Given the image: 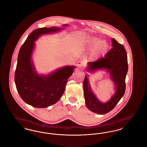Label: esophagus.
Returning a JSON list of instances; mask_svg holds the SVG:
<instances>
[{
  "label": "esophagus",
  "mask_w": 147,
  "mask_h": 147,
  "mask_svg": "<svg viewBox=\"0 0 147 147\" xmlns=\"http://www.w3.org/2000/svg\"><path fill=\"white\" fill-rule=\"evenodd\" d=\"M77 67L79 68H82L84 67V63L82 61H79L77 63Z\"/></svg>",
  "instance_id": "1"
}]
</instances>
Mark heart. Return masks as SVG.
I'll use <instances>...</instances> for the list:
<instances>
[{"label": "heart", "mask_w": 147, "mask_h": 147, "mask_svg": "<svg viewBox=\"0 0 147 147\" xmlns=\"http://www.w3.org/2000/svg\"><path fill=\"white\" fill-rule=\"evenodd\" d=\"M89 43L91 46L95 45L91 52L92 59H96L98 56L104 53L108 47L107 43L105 41H100L98 42V38L97 37H91L89 40Z\"/></svg>", "instance_id": "obj_1"}]
</instances>
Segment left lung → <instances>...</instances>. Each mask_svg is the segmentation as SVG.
<instances>
[{
  "mask_svg": "<svg viewBox=\"0 0 147 147\" xmlns=\"http://www.w3.org/2000/svg\"><path fill=\"white\" fill-rule=\"evenodd\" d=\"M112 48L104 57L95 62L88 63V71L105 69L116 85V92L111 99L106 103L101 102L91 90L87 76L84 80V98L89 110L100 115L110 112L118 104L124 95L126 90V74L128 71L127 55L124 46L115 39H112Z\"/></svg>",
  "mask_w": 147,
  "mask_h": 147,
  "instance_id": "left-lung-1",
  "label": "left lung"
}]
</instances>
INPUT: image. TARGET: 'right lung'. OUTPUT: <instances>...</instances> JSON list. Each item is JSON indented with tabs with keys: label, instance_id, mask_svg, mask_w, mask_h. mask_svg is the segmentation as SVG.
I'll return each mask as SVG.
<instances>
[{
	"label": "right lung",
	"instance_id": "obj_1",
	"mask_svg": "<svg viewBox=\"0 0 147 147\" xmlns=\"http://www.w3.org/2000/svg\"><path fill=\"white\" fill-rule=\"evenodd\" d=\"M61 29L56 27L36 29L29 35L19 52L15 72L16 89L26 104L35 107L45 108L56 103L63 95L67 80L75 68L66 66L46 76L38 75L34 69L31 60L34 42L41 35Z\"/></svg>",
	"mask_w": 147,
	"mask_h": 147
}]
</instances>
